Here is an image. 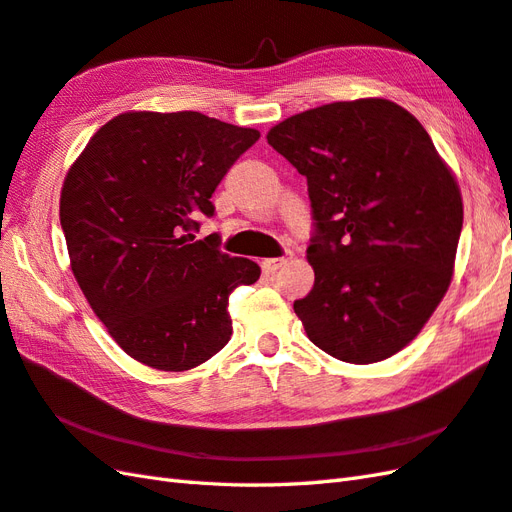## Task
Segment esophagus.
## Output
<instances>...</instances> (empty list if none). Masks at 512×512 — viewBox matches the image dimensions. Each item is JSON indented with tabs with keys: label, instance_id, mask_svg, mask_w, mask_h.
I'll return each instance as SVG.
<instances>
[{
	"label": "esophagus",
	"instance_id": "esophagus-1",
	"mask_svg": "<svg viewBox=\"0 0 512 512\" xmlns=\"http://www.w3.org/2000/svg\"><path fill=\"white\" fill-rule=\"evenodd\" d=\"M291 256H293L291 252H286V254H284V256H280V258H265L263 263H260V265H263V269H265L267 273H276L282 265L289 263V258H291Z\"/></svg>",
	"mask_w": 512,
	"mask_h": 512
}]
</instances>
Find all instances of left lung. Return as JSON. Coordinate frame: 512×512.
I'll list each match as a JSON object with an SVG mask.
<instances>
[{"label": "left lung", "instance_id": "8db88e82", "mask_svg": "<svg viewBox=\"0 0 512 512\" xmlns=\"http://www.w3.org/2000/svg\"><path fill=\"white\" fill-rule=\"evenodd\" d=\"M267 143L306 176L315 284L295 299L308 339L343 363L391 358L450 289L463 197L421 123L391 99L284 119Z\"/></svg>", "mask_w": 512, "mask_h": 512}]
</instances>
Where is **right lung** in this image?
Listing matches in <instances>:
<instances>
[{"label":"right lung","instance_id":"right-lung-1","mask_svg":"<svg viewBox=\"0 0 512 512\" xmlns=\"http://www.w3.org/2000/svg\"><path fill=\"white\" fill-rule=\"evenodd\" d=\"M260 132L202 112H121L69 167L60 226L86 302L123 352L160 371L213 358L232 336L228 299L260 267L217 236L195 241L197 217Z\"/></svg>","mask_w":512,"mask_h":512}]
</instances>
